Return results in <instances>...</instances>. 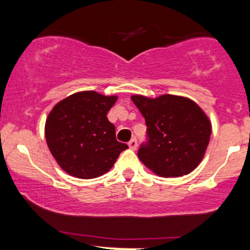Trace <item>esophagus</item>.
<instances>
[{"mask_svg": "<svg viewBox=\"0 0 250 250\" xmlns=\"http://www.w3.org/2000/svg\"><path fill=\"white\" fill-rule=\"evenodd\" d=\"M128 146H129V148L133 149V150H136V148H137V140L136 139H131L130 141H129Z\"/></svg>", "mask_w": 250, "mask_h": 250, "instance_id": "obj_1", "label": "esophagus"}]
</instances>
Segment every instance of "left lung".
<instances>
[{"mask_svg": "<svg viewBox=\"0 0 250 250\" xmlns=\"http://www.w3.org/2000/svg\"><path fill=\"white\" fill-rule=\"evenodd\" d=\"M131 100L146 120L147 134L137 156L155 174L182 176L199 166L208 147L211 125L196 103L186 97L157 99L135 95Z\"/></svg>", "mask_w": 250, "mask_h": 250, "instance_id": "obj_1", "label": "left lung"}]
</instances>
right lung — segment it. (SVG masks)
I'll list each match as a JSON object with an SVG mask.
<instances>
[{
    "instance_id": "1",
    "label": "right lung",
    "mask_w": 250,
    "mask_h": 250,
    "mask_svg": "<svg viewBox=\"0 0 250 250\" xmlns=\"http://www.w3.org/2000/svg\"><path fill=\"white\" fill-rule=\"evenodd\" d=\"M116 96L81 91L59 102L45 122L51 155L63 170L80 179H95L114 166L125 143L116 140L107 113Z\"/></svg>"
}]
</instances>
